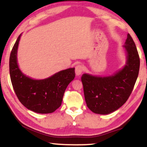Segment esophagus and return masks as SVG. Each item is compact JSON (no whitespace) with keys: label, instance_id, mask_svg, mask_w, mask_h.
Segmentation results:
<instances>
[{"label":"esophagus","instance_id":"1","mask_svg":"<svg viewBox=\"0 0 147 147\" xmlns=\"http://www.w3.org/2000/svg\"><path fill=\"white\" fill-rule=\"evenodd\" d=\"M84 71V67L82 65H80V64H79V65H76L75 67V73L77 75H80L82 73V72Z\"/></svg>","mask_w":147,"mask_h":147}]
</instances>
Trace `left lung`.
<instances>
[{
	"mask_svg": "<svg viewBox=\"0 0 147 147\" xmlns=\"http://www.w3.org/2000/svg\"><path fill=\"white\" fill-rule=\"evenodd\" d=\"M126 63L122 70L108 77L84 74L82 82L87 106L97 114L106 115L117 110L129 99L137 80L140 57L129 34L125 45Z\"/></svg>",
	"mask_w": 147,
	"mask_h": 147,
	"instance_id": "8db88e82",
	"label": "left lung"
}]
</instances>
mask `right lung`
Listing matches in <instances>:
<instances>
[{"label": "right lung", "mask_w": 147, "mask_h": 147, "mask_svg": "<svg viewBox=\"0 0 147 147\" xmlns=\"http://www.w3.org/2000/svg\"><path fill=\"white\" fill-rule=\"evenodd\" d=\"M21 36H18L9 57V74L13 88L18 100L28 109L37 113H51L61 105L65 89L75 79V68L61 70L41 80L27 77L17 63Z\"/></svg>", "instance_id": "obj_1"}]
</instances>
